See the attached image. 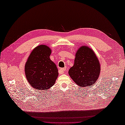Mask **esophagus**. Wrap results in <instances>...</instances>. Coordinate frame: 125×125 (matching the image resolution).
<instances>
[{"instance_id":"obj_1","label":"esophagus","mask_w":125,"mask_h":125,"mask_svg":"<svg viewBox=\"0 0 125 125\" xmlns=\"http://www.w3.org/2000/svg\"><path fill=\"white\" fill-rule=\"evenodd\" d=\"M65 70H66V67H65V68H61V69H60V72H61V73H62V74H63V73H65Z\"/></svg>"}]
</instances>
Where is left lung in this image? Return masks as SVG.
Here are the masks:
<instances>
[{"mask_svg":"<svg viewBox=\"0 0 125 125\" xmlns=\"http://www.w3.org/2000/svg\"><path fill=\"white\" fill-rule=\"evenodd\" d=\"M68 73L80 87L94 85L100 73L99 61L94 50L86 46L79 47L76 52L74 64Z\"/></svg>","mask_w":125,"mask_h":125,"instance_id":"1","label":"left lung"}]
</instances>
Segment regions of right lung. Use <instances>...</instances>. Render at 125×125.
Returning <instances> with one entry per match:
<instances>
[{"label":"right lung","mask_w":125,"mask_h":125,"mask_svg":"<svg viewBox=\"0 0 125 125\" xmlns=\"http://www.w3.org/2000/svg\"><path fill=\"white\" fill-rule=\"evenodd\" d=\"M52 50L41 44L34 48L25 65L26 79L34 89L47 90L55 83L58 76L56 65L50 60Z\"/></svg>","instance_id":"add662e5"}]
</instances>
